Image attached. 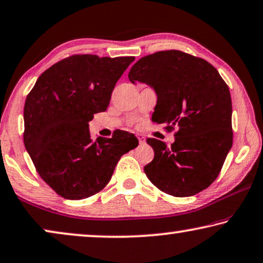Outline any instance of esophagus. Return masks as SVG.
<instances>
[{
	"label": "esophagus",
	"mask_w": 263,
	"mask_h": 263,
	"mask_svg": "<svg viewBox=\"0 0 263 263\" xmlns=\"http://www.w3.org/2000/svg\"><path fill=\"white\" fill-rule=\"evenodd\" d=\"M137 138H138L139 144H144V143H145V138H144L143 136H138V137H137Z\"/></svg>",
	"instance_id": "34e87169"
}]
</instances>
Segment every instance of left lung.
Here are the masks:
<instances>
[{
  "instance_id": "8db88e82",
  "label": "left lung",
  "mask_w": 263,
  "mask_h": 263,
  "mask_svg": "<svg viewBox=\"0 0 263 263\" xmlns=\"http://www.w3.org/2000/svg\"><path fill=\"white\" fill-rule=\"evenodd\" d=\"M128 79L156 90L153 121L167 125V131L179 128L170 146L146 139L155 153L144 167L147 179L174 197L206 190L232 146L231 95L219 72L205 59L168 50L140 58Z\"/></svg>"
}]
</instances>
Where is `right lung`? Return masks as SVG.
<instances>
[{"instance_id": "right-lung-1", "label": "right lung", "mask_w": 263, "mask_h": 263, "mask_svg": "<svg viewBox=\"0 0 263 263\" xmlns=\"http://www.w3.org/2000/svg\"><path fill=\"white\" fill-rule=\"evenodd\" d=\"M135 57L72 54L45 70L26 98L24 143L40 177L64 199L81 200L109 182L135 135L90 137L88 123L105 112L114 86Z\"/></svg>"}]
</instances>
